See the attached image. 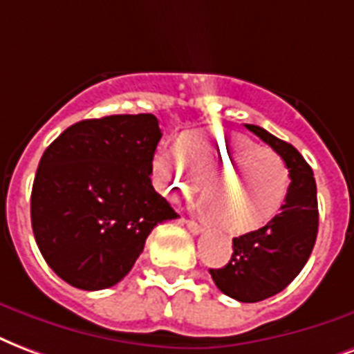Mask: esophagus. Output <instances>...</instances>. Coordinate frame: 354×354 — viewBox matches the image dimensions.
Returning a JSON list of instances; mask_svg holds the SVG:
<instances>
[{"label":"esophagus","instance_id":"esophagus-1","mask_svg":"<svg viewBox=\"0 0 354 354\" xmlns=\"http://www.w3.org/2000/svg\"><path fill=\"white\" fill-rule=\"evenodd\" d=\"M183 224L187 225L188 230H190V233H194V235H199V233H203V227L199 224H196V222H192V220H183Z\"/></svg>","mask_w":354,"mask_h":354}]
</instances>
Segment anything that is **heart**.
<instances>
[{
	"instance_id": "heart-1",
	"label": "heart",
	"mask_w": 354,
	"mask_h": 354,
	"mask_svg": "<svg viewBox=\"0 0 354 354\" xmlns=\"http://www.w3.org/2000/svg\"><path fill=\"white\" fill-rule=\"evenodd\" d=\"M249 166V187L236 181L225 185V196L216 189L199 203V211L214 222H222L231 233H250L267 225L280 212L289 192V169L286 162L268 149H257L248 140L230 134L194 132L179 142V149L160 147L153 167L169 196L198 192L203 180L209 187ZM215 203L212 204V201Z\"/></svg>"
}]
</instances>
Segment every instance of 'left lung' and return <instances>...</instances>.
I'll use <instances>...</instances> for the list:
<instances>
[{
    "label": "left lung",
    "mask_w": 354,
    "mask_h": 354,
    "mask_svg": "<svg viewBox=\"0 0 354 354\" xmlns=\"http://www.w3.org/2000/svg\"><path fill=\"white\" fill-rule=\"evenodd\" d=\"M274 149L291 177L288 198L267 225L233 239V254L222 268H209L216 288L239 302H259L280 293L299 276L317 239V187L312 167L288 142L261 127L244 124Z\"/></svg>",
    "instance_id": "left-lung-1"
}]
</instances>
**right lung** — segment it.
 Here are the masks:
<instances>
[{"mask_svg":"<svg viewBox=\"0 0 354 354\" xmlns=\"http://www.w3.org/2000/svg\"><path fill=\"white\" fill-rule=\"evenodd\" d=\"M153 113L86 119L44 151L31 190V225L44 261L84 291L115 286L155 225L179 214L151 183L160 142Z\"/></svg>","mask_w":354,"mask_h":354,"instance_id":"1","label":"right lung"}]
</instances>
